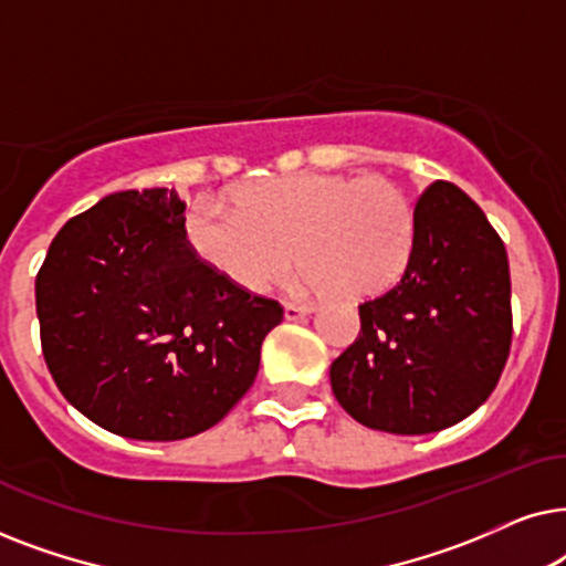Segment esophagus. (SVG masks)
<instances>
[{
	"mask_svg": "<svg viewBox=\"0 0 566 566\" xmlns=\"http://www.w3.org/2000/svg\"><path fill=\"white\" fill-rule=\"evenodd\" d=\"M312 312H314L312 304H285V308H283L285 319H289V322L301 319V316H306V314H312Z\"/></svg>",
	"mask_w": 566,
	"mask_h": 566,
	"instance_id": "obj_1",
	"label": "esophagus"
}]
</instances>
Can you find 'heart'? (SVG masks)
<instances>
[{"label": "heart", "instance_id": "1", "mask_svg": "<svg viewBox=\"0 0 566 566\" xmlns=\"http://www.w3.org/2000/svg\"><path fill=\"white\" fill-rule=\"evenodd\" d=\"M234 203L237 213L198 203L188 239L242 291L265 293L298 260L306 289L363 301L389 291L412 254L415 206L381 175H283L239 190Z\"/></svg>", "mask_w": 566, "mask_h": 566}]
</instances>
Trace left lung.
Listing matches in <instances>:
<instances>
[{
  "label": "left lung",
  "instance_id": "8db88e82",
  "mask_svg": "<svg viewBox=\"0 0 566 566\" xmlns=\"http://www.w3.org/2000/svg\"><path fill=\"white\" fill-rule=\"evenodd\" d=\"M329 381L353 420L394 436L461 422L497 386L513 339L507 252L482 208L436 180L415 206L407 270L363 301Z\"/></svg>",
  "mask_w": 566,
  "mask_h": 566
}]
</instances>
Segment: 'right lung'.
<instances>
[{"label": "right lung", "instance_id": "1", "mask_svg": "<svg viewBox=\"0 0 566 566\" xmlns=\"http://www.w3.org/2000/svg\"><path fill=\"white\" fill-rule=\"evenodd\" d=\"M41 347L59 391L99 428L182 440L250 391L275 298L198 258L175 190L113 192L64 223L35 277Z\"/></svg>", "mask_w": 566, "mask_h": 566}]
</instances>
